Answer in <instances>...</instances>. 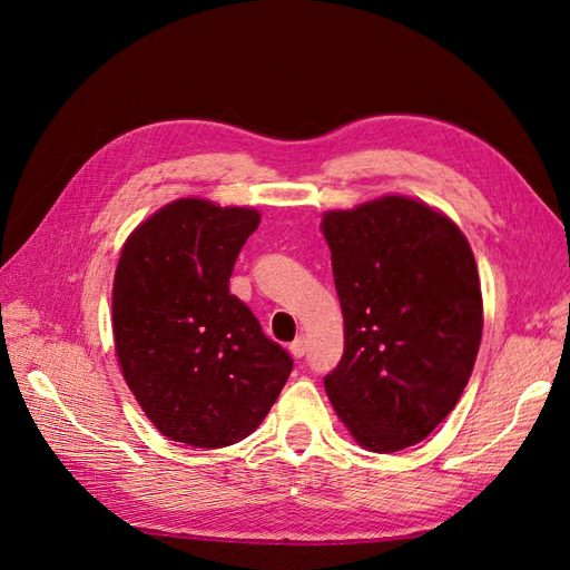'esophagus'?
Listing matches in <instances>:
<instances>
[{
	"instance_id": "obj_1",
	"label": "esophagus",
	"mask_w": 570,
	"mask_h": 570,
	"mask_svg": "<svg viewBox=\"0 0 570 570\" xmlns=\"http://www.w3.org/2000/svg\"><path fill=\"white\" fill-rule=\"evenodd\" d=\"M289 354L295 356V358H302L304 354H306V340L304 337H297L295 342L289 344Z\"/></svg>"
}]
</instances>
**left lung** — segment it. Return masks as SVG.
I'll list each match as a JSON object with an SVG mask.
<instances>
[{"label":"left lung","mask_w":570,"mask_h":570,"mask_svg":"<svg viewBox=\"0 0 570 570\" xmlns=\"http://www.w3.org/2000/svg\"><path fill=\"white\" fill-rule=\"evenodd\" d=\"M321 228L344 316L325 392L361 446L400 452L450 416L473 373L482 297L471 245L400 195L327 212Z\"/></svg>","instance_id":"obj_1"}]
</instances>
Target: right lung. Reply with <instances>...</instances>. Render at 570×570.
Returning a JSON list of instances; mask_svg holds the SVG:
<instances>
[{
    "label": "right lung",
    "instance_id": "right-lung-1",
    "mask_svg": "<svg viewBox=\"0 0 570 570\" xmlns=\"http://www.w3.org/2000/svg\"><path fill=\"white\" fill-rule=\"evenodd\" d=\"M258 212L166 204L120 249L114 340L128 387L161 435L199 450L245 440L278 400L292 356L230 295Z\"/></svg>",
    "mask_w": 570,
    "mask_h": 570
}]
</instances>
